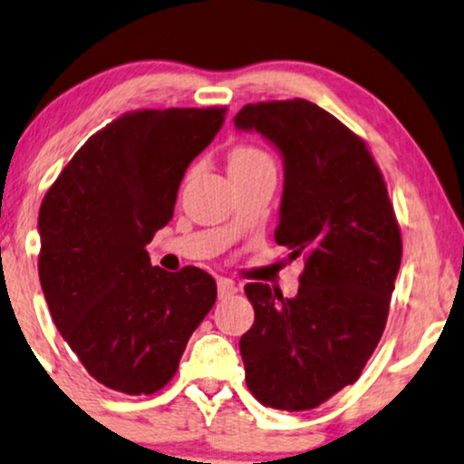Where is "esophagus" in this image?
<instances>
[{
	"label": "esophagus",
	"instance_id": "1",
	"mask_svg": "<svg viewBox=\"0 0 464 464\" xmlns=\"http://www.w3.org/2000/svg\"><path fill=\"white\" fill-rule=\"evenodd\" d=\"M218 299H228V296H233L237 293V286L236 282L228 280V277H218Z\"/></svg>",
	"mask_w": 464,
	"mask_h": 464
}]
</instances>
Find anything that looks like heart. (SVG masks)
Segmentation results:
<instances>
[{"mask_svg": "<svg viewBox=\"0 0 464 464\" xmlns=\"http://www.w3.org/2000/svg\"><path fill=\"white\" fill-rule=\"evenodd\" d=\"M261 165H271V159L267 152L255 146H239L228 157V169H250Z\"/></svg>", "mask_w": 464, "mask_h": 464, "instance_id": "b5f03b06", "label": "heart"}]
</instances>
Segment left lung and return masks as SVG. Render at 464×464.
Returning a JSON list of instances; mask_svg holds the SVG:
<instances>
[{
	"instance_id": "left-lung-1",
	"label": "left lung",
	"mask_w": 464,
	"mask_h": 464,
	"mask_svg": "<svg viewBox=\"0 0 464 464\" xmlns=\"http://www.w3.org/2000/svg\"><path fill=\"white\" fill-rule=\"evenodd\" d=\"M236 127L284 160L276 242L305 269L293 299L246 284L255 324L239 339L246 384L274 410H314L361 378L384 333L401 231L365 141L305 99L248 103Z\"/></svg>"
}]
</instances>
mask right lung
<instances>
[{"label":"right lung","instance_id":"add662e5","mask_svg":"<svg viewBox=\"0 0 464 464\" xmlns=\"http://www.w3.org/2000/svg\"><path fill=\"white\" fill-rule=\"evenodd\" d=\"M225 108L138 110L97 131L42 201L40 284L57 329L99 384L152 394L216 301L199 267H152L146 246L174 216L188 165Z\"/></svg>","mask_w":464,"mask_h":464}]
</instances>
